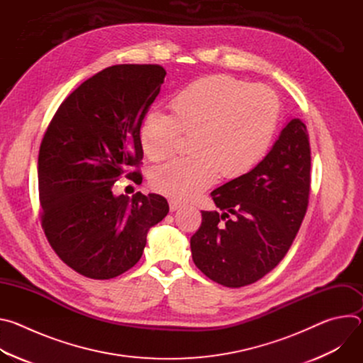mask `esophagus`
<instances>
[{
    "label": "esophagus",
    "mask_w": 363,
    "mask_h": 363,
    "mask_svg": "<svg viewBox=\"0 0 363 363\" xmlns=\"http://www.w3.org/2000/svg\"><path fill=\"white\" fill-rule=\"evenodd\" d=\"M181 203L179 202H175V201H169V210H171V213H175V211H178L179 208H181Z\"/></svg>",
    "instance_id": "obj_1"
}]
</instances>
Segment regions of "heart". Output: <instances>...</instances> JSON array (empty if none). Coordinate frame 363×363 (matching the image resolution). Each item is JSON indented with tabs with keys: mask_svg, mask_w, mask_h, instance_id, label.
<instances>
[{
	"mask_svg": "<svg viewBox=\"0 0 363 363\" xmlns=\"http://www.w3.org/2000/svg\"><path fill=\"white\" fill-rule=\"evenodd\" d=\"M171 113L153 109L140 123L146 157L160 161L175 152L182 133L191 135L188 157L168 161L150 172L155 191L188 201L217 178H240L267 155L280 118L276 93L230 74L194 80L171 100Z\"/></svg>",
	"mask_w": 363,
	"mask_h": 363,
	"instance_id": "b5f03b06",
	"label": "heart"
}]
</instances>
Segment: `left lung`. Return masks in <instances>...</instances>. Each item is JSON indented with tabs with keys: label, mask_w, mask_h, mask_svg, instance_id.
<instances>
[{
	"label": "left lung",
	"mask_w": 363,
	"mask_h": 363,
	"mask_svg": "<svg viewBox=\"0 0 363 363\" xmlns=\"http://www.w3.org/2000/svg\"><path fill=\"white\" fill-rule=\"evenodd\" d=\"M310 161L306 125L291 119L260 164L211 192L223 213L201 211L191 237L192 260L206 277L242 287L283 260L307 211Z\"/></svg>",
	"instance_id": "1"
}]
</instances>
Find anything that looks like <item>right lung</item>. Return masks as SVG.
<instances>
[{
  "label": "right lung",
  "mask_w": 363,
  "mask_h": 363,
  "mask_svg": "<svg viewBox=\"0 0 363 363\" xmlns=\"http://www.w3.org/2000/svg\"><path fill=\"white\" fill-rule=\"evenodd\" d=\"M165 76L160 65L101 70L66 97L44 133L41 227L62 262L84 277L108 280L132 269L149 228L169 211L158 194L112 192L122 175L142 182L139 129Z\"/></svg>",
  "instance_id": "1"
}]
</instances>
